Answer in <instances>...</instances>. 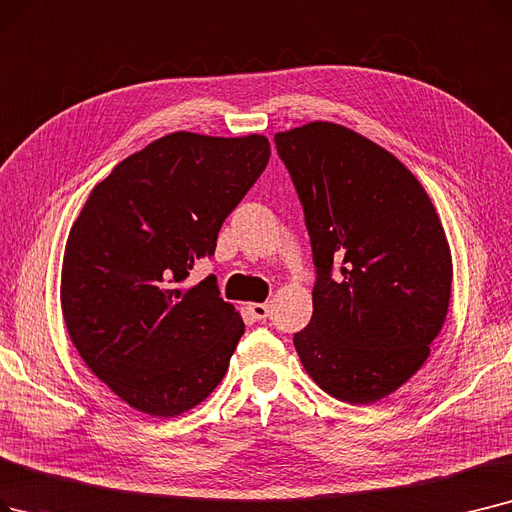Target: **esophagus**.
I'll use <instances>...</instances> for the list:
<instances>
[{
	"instance_id": "esophagus-1",
	"label": "esophagus",
	"mask_w": 512,
	"mask_h": 512,
	"mask_svg": "<svg viewBox=\"0 0 512 512\" xmlns=\"http://www.w3.org/2000/svg\"><path fill=\"white\" fill-rule=\"evenodd\" d=\"M249 311L255 320H265L270 316V305L268 303H249Z\"/></svg>"
}]
</instances>
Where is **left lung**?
Returning <instances> with one entry per match:
<instances>
[{
	"instance_id": "left-lung-1",
	"label": "left lung",
	"mask_w": 512,
	"mask_h": 512,
	"mask_svg": "<svg viewBox=\"0 0 512 512\" xmlns=\"http://www.w3.org/2000/svg\"><path fill=\"white\" fill-rule=\"evenodd\" d=\"M274 142L316 265L314 314L295 349L328 395L374 404L425 364L446 322V232L416 177L360 133L314 121Z\"/></svg>"
}]
</instances>
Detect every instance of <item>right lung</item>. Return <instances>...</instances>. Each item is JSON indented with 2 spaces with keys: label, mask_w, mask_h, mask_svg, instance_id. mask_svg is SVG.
I'll list each match as a JSON object with an SVG mask.
<instances>
[{
  "label": "right lung",
  "mask_w": 512,
  "mask_h": 512,
  "mask_svg": "<svg viewBox=\"0 0 512 512\" xmlns=\"http://www.w3.org/2000/svg\"><path fill=\"white\" fill-rule=\"evenodd\" d=\"M270 161L263 136L175 131L121 161L87 198L66 240L60 301L83 362L123 402L177 416L221 383L244 332L211 274L226 217Z\"/></svg>",
  "instance_id": "right-lung-1"
}]
</instances>
